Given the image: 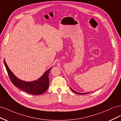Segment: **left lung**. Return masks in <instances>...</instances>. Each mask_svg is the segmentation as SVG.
Masks as SVG:
<instances>
[{
	"instance_id": "obj_1",
	"label": "left lung",
	"mask_w": 121,
	"mask_h": 121,
	"mask_svg": "<svg viewBox=\"0 0 121 121\" xmlns=\"http://www.w3.org/2000/svg\"><path fill=\"white\" fill-rule=\"evenodd\" d=\"M70 89H71V91H73L74 92H75V93H77V94H78V95H84V94H87V93H89V92H86V93H79V92H77L74 91V90H73V89H72L71 87H70Z\"/></svg>"
}]
</instances>
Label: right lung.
I'll return each instance as SVG.
<instances>
[{
	"label": "right lung",
	"instance_id": "right-lung-1",
	"mask_svg": "<svg viewBox=\"0 0 121 121\" xmlns=\"http://www.w3.org/2000/svg\"><path fill=\"white\" fill-rule=\"evenodd\" d=\"M4 63L9 78L14 86L30 94L34 95H42L48 89L49 84V73L52 68L47 70L40 78L35 81L28 82L22 80L15 76L9 69L4 59Z\"/></svg>",
	"mask_w": 121,
	"mask_h": 121
}]
</instances>
